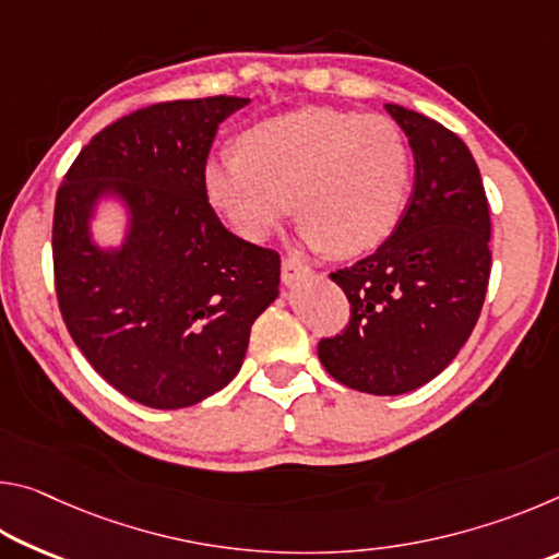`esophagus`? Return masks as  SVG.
I'll return each instance as SVG.
<instances>
[{
    "instance_id": "obj_1",
    "label": "esophagus",
    "mask_w": 559,
    "mask_h": 559,
    "mask_svg": "<svg viewBox=\"0 0 559 559\" xmlns=\"http://www.w3.org/2000/svg\"><path fill=\"white\" fill-rule=\"evenodd\" d=\"M281 276H283V283H286V286H298L300 281L313 278V269H310L308 263L298 261V259H283Z\"/></svg>"
}]
</instances>
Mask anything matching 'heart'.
Segmentation results:
<instances>
[{
	"label": "heart",
	"mask_w": 559,
	"mask_h": 559,
	"mask_svg": "<svg viewBox=\"0 0 559 559\" xmlns=\"http://www.w3.org/2000/svg\"><path fill=\"white\" fill-rule=\"evenodd\" d=\"M409 175V150L394 122L310 106L243 130L239 150L212 153L202 189L241 239H266L296 206L302 241L355 257L396 229Z\"/></svg>",
	"instance_id": "heart-1"
}]
</instances>
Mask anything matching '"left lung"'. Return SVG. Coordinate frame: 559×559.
<instances>
[{"label":"left lung","mask_w":559,"mask_h":559,"mask_svg":"<svg viewBox=\"0 0 559 559\" xmlns=\"http://www.w3.org/2000/svg\"><path fill=\"white\" fill-rule=\"evenodd\" d=\"M409 140L414 189L396 229L372 257L330 273L349 300V325L318 357L349 390L394 396L449 367L484 308L490 214L471 150L421 112L386 103Z\"/></svg>","instance_id":"left-lung-1"}]
</instances>
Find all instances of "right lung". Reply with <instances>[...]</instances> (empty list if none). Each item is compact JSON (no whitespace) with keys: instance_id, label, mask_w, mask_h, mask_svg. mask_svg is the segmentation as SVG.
<instances>
[{"instance_id":"obj_1","label":"right lung","mask_w":559,"mask_h":559,"mask_svg":"<svg viewBox=\"0 0 559 559\" xmlns=\"http://www.w3.org/2000/svg\"><path fill=\"white\" fill-rule=\"evenodd\" d=\"M246 103L214 96L130 112L81 150L56 194L63 323L103 380L153 409L224 390L253 320L281 293L278 253L226 229L202 189L216 130ZM106 201L127 214L112 247L92 234Z\"/></svg>"}]
</instances>
